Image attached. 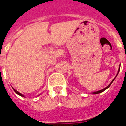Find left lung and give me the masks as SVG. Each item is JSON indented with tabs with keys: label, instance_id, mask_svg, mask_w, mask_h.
Returning <instances> with one entry per match:
<instances>
[{
	"label": "left lung",
	"instance_id": "1",
	"mask_svg": "<svg viewBox=\"0 0 126 126\" xmlns=\"http://www.w3.org/2000/svg\"><path fill=\"white\" fill-rule=\"evenodd\" d=\"M119 70H120V68H119V71H118V73H117V74H119ZM115 78H114V79H113V80H112V81H111V83H110V84H109V86H107V87H105V88H104V89H101V90H100V91H96V92H94V93H93V94H98V93H101V92L104 91L105 90V89H107V88H109V87H110V85H111V84H112V82H113V80H115Z\"/></svg>",
	"mask_w": 126,
	"mask_h": 126
}]
</instances>
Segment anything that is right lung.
<instances>
[{"mask_svg": "<svg viewBox=\"0 0 126 126\" xmlns=\"http://www.w3.org/2000/svg\"><path fill=\"white\" fill-rule=\"evenodd\" d=\"M13 90L15 91V93H17V94H18V95H19V96H23V97H24V96H23V94H21V93H19V92L17 91H16V89H13Z\"/></svg>", "mask_w": 126, "mask_h": 126, "instance_id": "right-lung-1", "label": "right lung"}]
</instances>
